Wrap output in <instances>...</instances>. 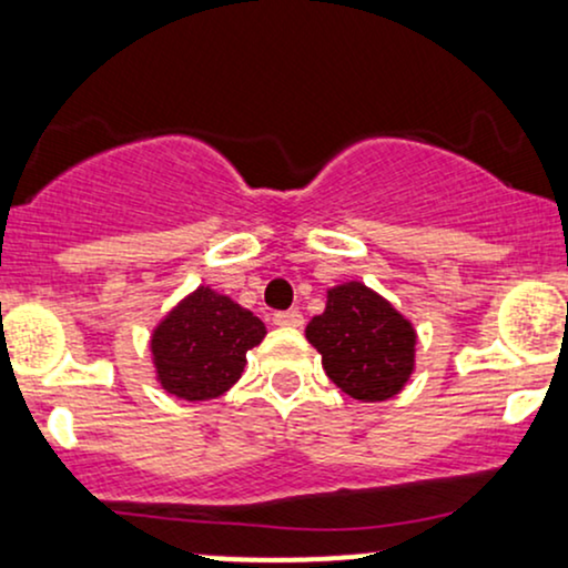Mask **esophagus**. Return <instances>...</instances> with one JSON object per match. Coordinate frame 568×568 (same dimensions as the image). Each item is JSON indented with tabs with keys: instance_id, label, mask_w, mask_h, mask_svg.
<instances>
[{
	"instance_id": "1",
	"label": "esophagus",
	"mask_w": 568,
	"mask_h": 568,
	"mask_svg": "<svg viewBox=\"0 0 568 568\" xmlns=\"http://www.w3.org/2000/svg\"><path fill=\"white\" fill-rule=\"evenodd\" d=\"M272 323L280 325V328H302L304 325V315L298 310H288V312H275Z\"/></svg>"
}]
</instances>
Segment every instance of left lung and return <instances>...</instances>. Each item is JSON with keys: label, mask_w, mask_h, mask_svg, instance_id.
I'll list each match as a JSON object with an SVG mask.
<instances>
[{"label": "left lung", "mask_w": 568, "mask_h": 568, "mask_svg": "<svg viewBox=\"0 0 568 568\" xmlns=\"http://www.w3.org/2000/svg\"><path fill=\"white\" fill-rule=\"evenodd\" d=\"M328 379L355 400H387L414 371L416 334L400 312L361 283L328 291L323 315L306 325Z\"/></svg>", "instance_id": "obj_1"}]
</instances>
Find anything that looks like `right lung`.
Masks as SVG:
<instances>
[{"instance_id":"right-lung-1","label":"right lung","mask_w":568,"mask_h":568,"mask_svg":"<svg viewBox=\"0 0 568 568\" xmlns=\"http://www.w3.org/2000/svg\"><path fill=\"white\" fill-rule=\"evenodd\" d=\"M266 334L253 312L197 288L158 325L152 355L160 384L184 400H211L243 376L245 352Z\"/></svg>"}]
</instances>
